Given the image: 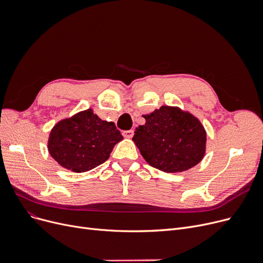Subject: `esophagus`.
Listing matches in <instances>:
<instances>
[{"mask_svg": "<svg viewBox=\"0 0 263 263\" xmlns=\"http://www.w3.org/2000/svg\"><path fill=\"white\" fill-rule=\"evenodd\" d=\"M133 130H128V131H123L122 132V135L124 136L125 139H132V136H133Z\"/></svg>", "mask_w": 263, "mask_h": 263, "instance_id": "34e87169", "label": "esophagus"}]
</instances>
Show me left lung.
<instances>
[{"mask_svg":"<svg viewBox=\"0 0 263 263\" xmlns=\"http://www.w3.org/2000/svg\"><path fill=\"white\" fill-rule=\"evenodd\" d=\"M133 142L145 161L165 173L184 172L201 162L206 152V131L188 110L162 105L143 115Z\"/></svg>","mask_w":263,"mask_h":263,"instance_id":"1","label":"left lung"}]
</instances>
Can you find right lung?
<instances>
[{
    "instance_id": "obj_1",
    "label": "right lung",
    "mask_w": 263,
    "mask_h": 263,
    "mask_svg": "<svg viewBox=\"0 0 263 263\" xmlns=\"http://www.w3.org/2000/svg\"><path fill=\"white\" fill-rule=\"evenodd\" d=\"M122 140L115 123L102 120L88 108L57 122L50 131L47 148L62 167L84 173L104 163L114 146Z\"/></svg>"
}]
</instances>
